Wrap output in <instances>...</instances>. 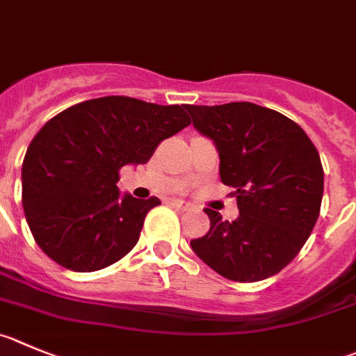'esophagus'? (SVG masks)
<instances>
[{
	"instance_id": "34e87169",
	"label": "esophagus",
	"mask_w": 356,
	"mask_h": 356,
	"mask_svg": "<svg viewBox=\"0 0 356 356\" xmlns=\"http://www.w3.org/2000/svg\"><path fill=\"white\" fill-rule=\"evenodd\" d=\"M172 205H175L177 209H181V211H188L189 207H191V204L186 200H181V198H172Z\"/></svg>"
}]
</instances>
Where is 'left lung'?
<instances>
[{
  "label": "left lung",
  "mask_w": 356,
  "mask_h": 356,
  "mask_svg": "<svg viewBox=\"0 0 356 356\" xmlns=\"http://www.w3.org/2000/svg\"><path fill=\"white\" fill-rule=\"evenodd\" d=\"M193 126L214 142L219 177L234 188L238 218L205 209L211 230L191 249L230 281L254 283L283 270L313 232L323 198V167L304 129L249 102L186 105Z\"/></svg>",
  "instance_id": "8db88e82"
}]
</instances>
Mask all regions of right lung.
<instances>
[{"mask_svg":"<svg viewBox=\"0 0 356 356\" xmlns=\"http://www.w3.org/2000/svg\"><path fill=\"white\" fill-rule=\"evenodd\" d=\"M189 122L181 105L129 96L88 99L45 122L22 163V207L43 253L75 272L126 257L161 202L119 193V170L147 163Z\"/></svg>","mask_w":356,"mask_h":356,"instance_id":"obj_1","label":"right lung"}]
</instances>
